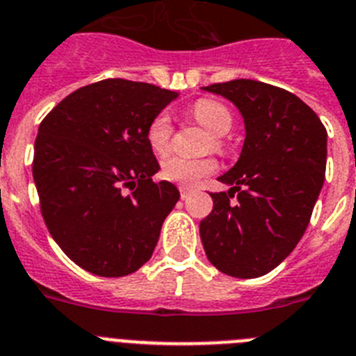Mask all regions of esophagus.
I'll use <instances>...</instances> for the list:
<instances>
[{"label": "esophagus", "instance_id": "esophagus-1", "mask_svg": "<svg viewBox=\"0 0 356 356\" xmlns=\"http://www.w3.org/2000/svg\"><path fill=\"white\" fill-rule=\"evenodd\" d=\"M179 191H181L182 199H188V195L191 193V190L188 186H179Z\"/></svg>", "mask_w": 356, "mask_h": 356}]
</instances>
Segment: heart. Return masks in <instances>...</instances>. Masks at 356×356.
I'll return each mask as SVG.
<instances>
[{
	"mask_svg": "<svg viewBox=\"0 0 356 356\" xmlns=\"http://www.w3.org/2000/svg\"><path fill=\"white\" fill-rule=\"evenodd\" d=\"M191 116L213 136L211 147L218 150L222 147L220 138L233 129L234 118L231 111L222 102L202 98L191 105ZM147 143L154 154L166 156L172 145V123L166 114H157L147 127ZM216 163L213 159H182V157H168L161 165V175L166 181L177 182L182 186H193L206 175L213 174Z\"/></svg>",
	"mask_w": 356,
	"mask_h": 356,
	"instance_id": "b5f03b06",
	"label": "heart"
}]
</instances>
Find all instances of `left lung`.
Masks as SVG:
<instances>
[{
  "label": "left lung",
  "instance_id": "8db88e82",
  "mask_svg": "<svg viewBox=\"0 0 356 356\" xmlns=\"http://www.w3.org/2000/svg\"><path fill=\"white\" fill-rule=\"evenodd\" d=\"M202 89L233 102L245 127L240 157L218 177L229 190L211 193L213 211L200 220L204 251L227 276H264L307 231L324 184L327 132L285 89L247 79Z\"/></svg>",
  "mask_w": 356,
  "mask_h": 356
}]
</instances>
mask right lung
Wrapping results in <instances>:
<instances>
[{"label":"right lung","mask_w":356,"mask_h":356,"mask_svg":"<svg viewBox=\"0 0 356 356\" xmlns=\"http://www.w3.org/2000/svg\"><path fill=\"white\" fill-rule=\"evenodd\" d=\"M177 97L145 82L100 80L71 92L39 125L33 182L41 213L84 270L122 277L152 256L181 195L172 182L152 181L159 163L147 127Z\"/></svg>","instance_id":"add662e5"}]
</instances>
